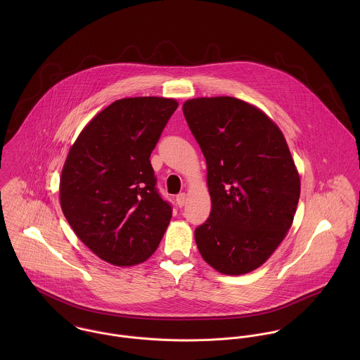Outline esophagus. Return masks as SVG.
Here are the masks:
<instances>
[{"mask_svg":"<svg viewBox=\"0 0 360 360\" xmlns=\"http://www.w3.org/2000/svg\"><path fill=\"white\" fill-rule=\"evenodd\" d=\"M176 202H177L179 207H183V206L186 205V202H187V194H186V193L179 194V195L176 197Z\"/></svg>","mask_w":360,"mask_h":360,"instance_id":"1","label":"esophagus"}]
</instances>
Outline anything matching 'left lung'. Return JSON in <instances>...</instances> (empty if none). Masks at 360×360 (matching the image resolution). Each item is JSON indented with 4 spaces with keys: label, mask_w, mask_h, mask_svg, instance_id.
<instances>
[{
    "label": "left lung",
    "mask_w": 360,
    "mask_h": 360,
    "mask_svg": "<svg viewBox=\"0 0 360 360\" xmlns=\"http://www.w3.org/2000/svg\"><path fill=\"white\" fill-rule=\"evenodd\" d=\"M183 113L205 156L212 209L195 229L200 254L223 274L263 264L290 230L301 180L277 124L233 98H193Z\"/></svg>",
    "instance_id": "1"
}]
</instances>
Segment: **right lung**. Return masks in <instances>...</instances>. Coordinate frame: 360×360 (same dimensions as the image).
I'll list each match as a JSON object with an SVG mask.
<instances>
[{"instance_id":"right-lung-1","label":"right lung","mask_w":360,"mask_h":360,"mask_svg":"<svg viewBox=\"0 0 360 360\" xmlns=\"http://www.w3.org/2000/svg\"><path fill=\"white\" fill-rule=\"evenodd\" d=\"M173 98L134 97L106 106L83 129L65 160L59 200L76 236L115 266L156 251L172 219L150 156L177 109Z\"/></svg>"}]
</instances>
